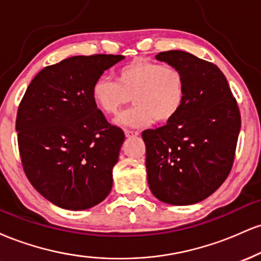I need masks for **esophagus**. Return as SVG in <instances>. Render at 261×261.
I'll return each instance as SVG.
<instances>
[{
  "mask_svg": "<svg viewBox=\"0 0 261 261\" xmlns=\"http://www.w3.org/2000/svg\"><path fill=\"white\" fill-rule=\"evenodd\" d=\"M125 135H126V137H133V136H137V135H140V133L135 130H125Z\"/></svg>",
  "mask_w": 261,
  "mask_h": 261,
  "instance_id": "1",
  "label": "esophagus"
}]
</instances>
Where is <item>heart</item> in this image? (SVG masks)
<instances>
[{"instance_id": "1", "label": "heart", "mask_w": 261, "mask_h": 261, "mask_svg": "<svg viewBox=\"0 0 261 261\" xmlns=\"http://www.w3.org/2000/svg\"><path fill=\"white\" fill-rule=\"evenodd\" d=\"M92 98L108 116L120 113L131 98L134 106L116 120L121 126L142 127L154 120L168 122L184 103L185 79L173 65L137 60L121 66L115 72V81L107 77L95 81Z\"/></svg>"}]
</instances>
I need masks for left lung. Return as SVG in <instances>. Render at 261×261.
I'll return each instance as SVG.
<instances>
[{
    "instance_id": "obj_1",
    "label": "left lung",
    "mask_w": 261,
    "mask_h": 261,
    "mask_svg": "<svg viewBox=\"0 0 261 261\" xmlns=\"http://www.w3.org/2000/svg\"><path fill=\"white\" fill-rule=\"evenodd\" d=\"M155 59L181 71L185 99L164 126L142 133L148 185L161 201L193 205L214 194L228 176L241 113L216 65L180 50L160 53Z\"/></svg>"
}]
</instances>
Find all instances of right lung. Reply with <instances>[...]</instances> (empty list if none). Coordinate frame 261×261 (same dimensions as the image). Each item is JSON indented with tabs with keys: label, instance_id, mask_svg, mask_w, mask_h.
Returning a JSON list of instances; mask_svg holds the SVG:
<instances>
[{
	"label": "right lung",
	"instance_id": "1",
	"mask_svg": "<svg viewBox=\"0 0 261 261\" xmlns=\"http://www.w3.org/2000/svg\"><path fill=\"white\" fill-rule=\"evenodd\" d=\"M122 55L72 56L46 66L28 86L17 113L23 169L45 199L87 210L113 187V168L125 140L92 98L93 85Z\"/></svg>",
	"mask_w": 261,
	"mask_h": 261
}]
</instances>
